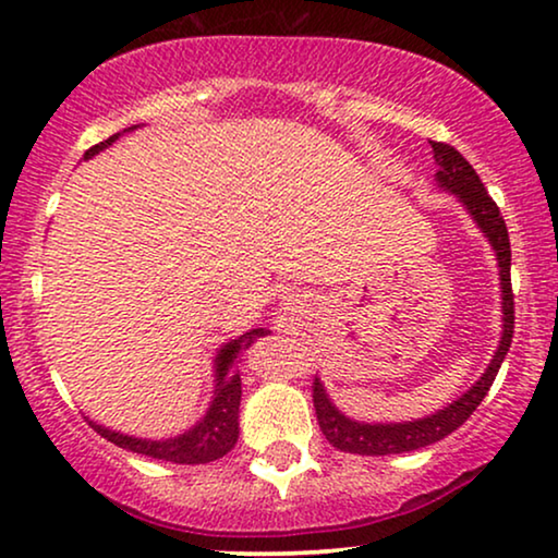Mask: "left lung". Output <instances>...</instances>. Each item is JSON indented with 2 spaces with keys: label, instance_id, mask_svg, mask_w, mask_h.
Wrapping results in <instances>:
<instances>
[{
  "label": "left lung",
  "instance_id": "8db88e82",
  "mask_svg": "<svg viewBox=\"0 0 558 558\" xmlns=\"http://www.w3.org/2000/svg\"><path fill=\"white\" fill-rule=\"evenodd\" d=\"M433 154L437 161V174H435L437 184L442 186V190L452 192L454 197L462 202V207L470 211V217L475 219V225L485 232L490 247L496 250L498 268H500V288H504L500 290V293H504V336H500L498 351L488 364V368H485V374L458 399V402L447 404L445 410L414 422H397V425H366V422L349 420L347 414L336 410V404L328 399L324 384L318 379L313 381V407H316L318 427L320 433L326 435L328 442L341 452L397 454V452L420 450V447H427L433 442H439V439H445L477 410V404L483 402L485 395H488V389L493 387V381H496V374L500 364H504L508 349H511L515 311H513V290H511V240H508L506 219L500 217L498 204L490 199V194L485 192L481 177L475 174V169L470 167L465 156H462L458 148L433 141Z\"/></svg>",
  "mask_w": 558,
  "mask_h": 558
}]
</instances>
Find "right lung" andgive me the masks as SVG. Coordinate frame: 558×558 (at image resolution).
Segmentation results:
<instances>
[{
    "mask_svg": "<svg viewBox=\"0 0 558 558\" xmlns=\"http://www.w3.org/2000/svg\"><path fill=\"white\" fill-rule=\"evenodd\" d=\"M119 136L121 133H113L111 138L100 141V144L85 151L83 159H90V156L104 151V148L111 146ZM265 333L270 331H265V328H253V331L242 333L240 339L225 343V347L219 349V354L215 359V376H217L215 399H211L207 414H204L192 429H186L184 435H177L169 439H141V437L113 433V429L96 425V422H90V425L96 427V433H100V437H106L108 442L119 445L123 450L148 454V458L154 460L179 462V465H202V462L219 460L222 454L232 450L240 437L238 420H240L242 381L238 374V356L250 347V343L260 339Z\"/></svg>",
    "mask_w": 558,
    "mask_h": 558,
    "instance_id": "obj_1",
    "label": "right lung"
}]
</instances>
